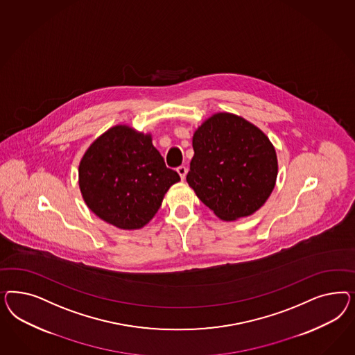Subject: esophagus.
I'll list each match as a JSON object with an SVG mask.
<instances>
[{
  "label": "esophagus",
  "mask_w": 355,
  "mask_h": 355,
  "mask_svg": "<svg viewBox=\"0 0 355 355\" xmlns=\"http://www.w3.org/2000/svg\"><path fill=\"white\" fill-rule=\"evenodd\" d=\"M177 172L180 174L181 180H184V177H186V174H187V168L181 165V166H178V168H177Z\"/></svg>",
  "instance_id": "34e87169"
}]
</instances>
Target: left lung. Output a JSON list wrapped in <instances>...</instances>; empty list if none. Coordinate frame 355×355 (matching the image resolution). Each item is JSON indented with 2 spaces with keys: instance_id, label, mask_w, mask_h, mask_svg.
Segmentation results:
<instances>
[{
  "instance_id": "left-lung-1",
  "label": "left lung",
  "mask_w": 355,
  "mask_h": 355,
  "mask_svg": "<svg viewBox=\"0 0 355 355\" xmlns=\"http://www.w3.org/2000/svg\"><path fill=\"white\" fill-rule=\"evenodd\" d=\"M186 181L218 218L234 221L267 202L277 178V156L268 137L232 113H216L193 132Z\"/></svg>"
}]
</instances>
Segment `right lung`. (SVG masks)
<instances>
[{"label": "right lung", "instance_id": "add662e5", "mask_svg": "<svg viewBox=\"0 0 355 355\" xmlns=\"http://www.w3.org/2000/svg\"><path fill=\"white\" fill-rule=\"evenodd\" d=\"M181 178L166 168L150 134L117 125L100 135L79 164L87 207L107 224L140 229L156 215L169 187Z\"/></svg>", "mask_w": 355, "mask_h": 355}]
</instances>
